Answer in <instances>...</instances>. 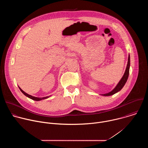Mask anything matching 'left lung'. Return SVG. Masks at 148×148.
I'll return each mask as SVG.
<instances>
[{
	"label": "left lung",
	"mask_w": 148,
	"mask_h": 148,
	"mask_svg": "<svg viewBox=\"0 0 148 148\" xmlns=\"http://www.w3.org/2000/svg\"><path fill=\"white\" fill-rule=\"evenodd\" d=\"M130 56L129 54L128 60V64H127V66H126V68L125 73H124L123 77H122L121 79L118 83L116 86L111 92L107 93V94H101V95H102L103 96H110V95H114L115 93L119 92L123 87L125 83L126 82V81H127V79H128V76H129V74H130Z\"/></svg>",
	"instance_id": "1"
}]
</instances>
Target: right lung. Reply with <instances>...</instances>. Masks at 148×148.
<instances>
[{
  "label": "right lung",
  "mask_w": 148,
  "mask_h": 148,
  "mask_svg": "<svg viewBox=\"0 0 148 148\" xmlns=\"http://www.w3.org/2000/svg\"><path fill=\"white\" fill-rule=\"evenodd\" d=\"M18 88H19V89H20V90L22 91V92L25 95H26V97H27L28 98H30V99H33V100H34V101H41V100H43V99H46V98H49L50 96H48V97H42V98H38V97H33V96H32V95H29V94H27L26 92H25V91H23L22 89H21L19 87H18Z\"/></svg>",
  "instance_id": "1"
}]
</instances>
